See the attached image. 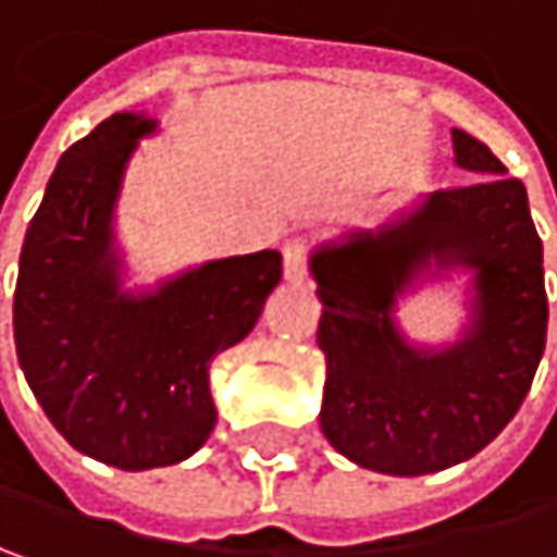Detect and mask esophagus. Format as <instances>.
I'll return each instance as SVG.
<instances>
[{
	"instance_id": "esophagus-1",
	"label": "esophagus",
	"mask_w": 557,
	"mask_h": 557,
	"mask_svg": "<svg viewBox=\"0 0 557 557\" xmlns=\"http://www.w3.org/2000/svg\"><path fill=\"white\" fill-rule=\"evenodd\" d=\"M306 264H309V242L306 238H289L283 245V274H286V280L306 277Z\"/></svg>"
}]
</instances>
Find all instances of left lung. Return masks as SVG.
Listing matches in <instances>:
<instances>
[{"instance_id": "left-lung-1", "label": "left lung", "mask_w": 557, "mask_h": 557, "mask_svg": "<svg viewBox=\"0 0 557 557\" xmlns=\"http://www.w3.org/2000/svg\"><path fill=\"white\" fill-rule=\"evenodd\" d=\"M453 149L462 169L487 175L312 255L329 363L319 421L337 453L385 475L472 459L520 411L545 350L542 238L527 187L472 133L453 129ZM430 260L480 271L476 325L443 355L411 351L391 325L394 293Z\"/></svg>"}]
</instances>
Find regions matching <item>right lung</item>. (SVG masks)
I'll return each instance as SVG.
<instances>
[{
	"label": "right lung",
	"instance_id": "add662e5",
	"mask_svg": "<svg viewBox=\"0 0 557 557\" xmlns=\"http://www.w3.org/2000/svg\"><path fill=\"white\" fill-rule=\"evenodd\" d=\"M156 121L114 114L73 143L30 220L15 283V350L50 424L124 469L194 456L216 424L210 363L255 329L280 251L210 261L156 296L117 289L111 213L136 139Z\"/></svg>",
	"mask_w": 557,
	"mask_h": 557
}]
</instances>
